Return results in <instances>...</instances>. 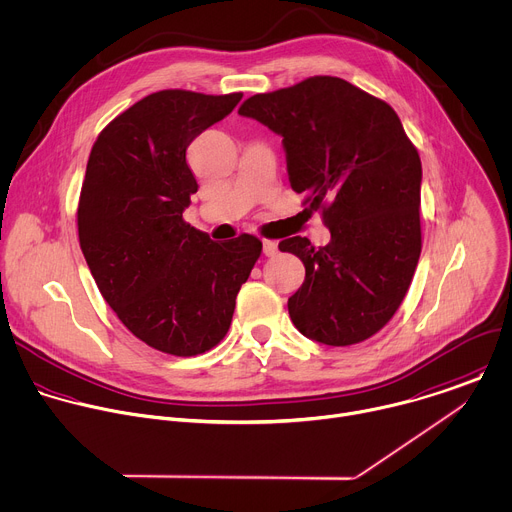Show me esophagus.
Returning <instances> with one entry per match:
<instances>
[{
  "label": "esophagus",
  "instance_id": "obj_1",
  "mask_svg": "<svg viewBox=\"0 0 512 512\" xmlns=\"http://www.w3.org/2000/svg\"><path fill=\"white\" fill-rule=\"evenodd\" d=\"M262 244H264V256L272 258V256L278 254V242H274V240H264Z\"/></svg>",
  "mask_w": 512,
  "mask_h": 512
}]
</instances>
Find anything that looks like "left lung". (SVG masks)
<instances>
[{
    "label": "left lung",
    "mask_w": 512,
    "mask_h": 512,
    "mask_svg": "<svg viewBox=\"0 0 512 512\" xmlns=\"http://www.w3.org/2000/svg\"><path fill=\"white\" fill-rule=\"evenodd\" d=\"M238 114L282 136L292 190L330 230L320 248L302 236L278 244L306 268L288 298L294 326L328 346L370 338L402 304L422 248V166L400 118L332 76L256 94Z\"/></svg>",
    "instance_id": "obj_1"
}]
</instances>
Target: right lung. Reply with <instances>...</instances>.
<instances>
[{
	"label": "right lung",
	"mask_w": 512,
	"mask_h": 512,
	"mask_svg": "<svg viewBox=\"0 0 512 512\" xmlns=\"http://www.w3.org/2000/svg\"><path fill=\"white\" fill-rule=\"evenodd\" d=\"M240 100L150 94L102 130L88 160L78 206L84 258L124 326L166 354L196 356L226 336L262 252L252 234L214 242L182 218L198 192L186 150Z\"/></svg>",
	"instance_id": "add662e5"
}]
</instances>
